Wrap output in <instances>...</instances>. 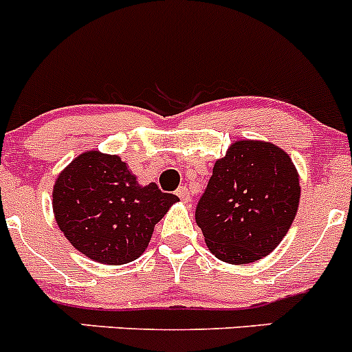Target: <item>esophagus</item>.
Here are the masks:
<instances>
[{"instance_id":"34e87169","label":"esophagus","mask_w":352,"mask_h":352,"mask_svg":"<svg viewBox=\"0 0 352 352\" xmlns=\"http://www.w3.org/2000/svg\"><path fill=\"white\" fill-rule=\"evenodd\" d=\"M176 195L182 199L183 204H188L190 202V190L186 188V186H179L178 190H176Z\"/></svg>"}]
</instances>
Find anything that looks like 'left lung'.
<instances>
[{
    "label": "left lung",
    "instance_id": "obj_1",
    "mask_svg": "<svg viewBox=\"0 0 352 352\" xmlns=\"http://www.w3.org/2000/svg\"><path fill=\"white\" fill-rule=\"evenodd\" d=\"M299 199V173L285 150L261 140H239L214 164L195 219L217 259L249 264L278 247Z\"/></svg>",
    "mask_w": 352,
    "mask_h": 352
}]
</instances>
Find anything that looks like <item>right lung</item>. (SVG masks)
Instances as JSON below:
<instances>
[{"label": "right lung", "instance_id": "right-lung-1", "mask_svg": "<svg viewBox=\"0 0 352 352\" xmlns=\"http://www.w3.org/2000/svg\"><path fill=\"white\" fill-rule=\"evenodd\" d=\"M179 199L155 183L143 186L119 155L89 150L60 170L53 214L74 249L96 263L119 266L138 259L155 224Z\"/></svg>", "mask_w": 352, "mask_h": 352}]
</instances>
